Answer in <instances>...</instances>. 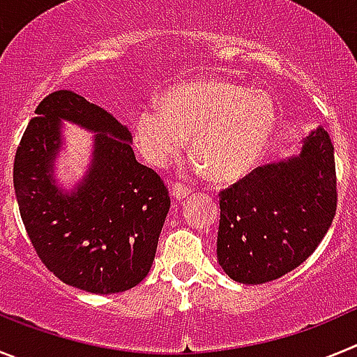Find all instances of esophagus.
I'll list each match as a JSON object with an SVG mask.
<instances>
[{
    "mask_svg": "<svg viewBox=\"0 0 357 357\" xmlns=\"http://www.w3.org/2000/svg\"><path fill=\"white\" fill-rule=\"evenodd\" d=\"M172 193L176 200H182V198H185L191 195V189H189L188 185L182 184V182H175V184L172 185Z\"/></svg>",
    "mask_w": 357,
    "mask_h": 357,
    "instance_id": "34e87169",
    "label": "esophagus"
}]
</instances>
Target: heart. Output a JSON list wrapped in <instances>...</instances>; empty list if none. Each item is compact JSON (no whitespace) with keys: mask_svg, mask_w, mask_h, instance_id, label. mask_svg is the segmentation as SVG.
<instances>
[{"mask_svg":"<svg viewBox=\"0 0 357 357\" xmlns=\"http://www.w3.org/2000/svg\"><path fill=\"white\" fill-rule=\"evenodd\" d=\"M275 105L264 93L225 80H197L172 87L160 107L139 110L134 139L144 159L164 168L191 137L195 168L214 182H234L257 166L273 130Z\"/></svg>","mask_w":357,"mask_h":357,"instance_id":"heart-1","label":"heart"}]
</instances>
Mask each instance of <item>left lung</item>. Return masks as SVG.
Instances as JSON below:
<instances>
[{"mask_svg": "<svg viewBox=\"0 0 357 357\" xmlns=\"http://www.w3.org/2000/svg\"><path fill=\"white\" fill-rule=\"evenodd\" d=\"M336 206L334 146L317 128L298 157L255 168L220 191L218 261L243 284L279 279L317 250Z\"/></svg>", "mask_w": 357, "mask_h": 357, "instance_id": "1", "label": "left lung"}]
</instances>
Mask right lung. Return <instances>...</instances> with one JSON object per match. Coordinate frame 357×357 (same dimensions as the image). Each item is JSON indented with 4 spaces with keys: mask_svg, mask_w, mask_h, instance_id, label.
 Masks as SVG:
<instances>
[{
    "mask_svg": "<svg viewBox=\"0 0 357 357\" xmlns=\"http://www.w3.org/2000/svg\"><path fill=\"white\" fill-rule=\"evenodd\" d=\"M62 119L98 132L90 172L71 195L51 175ZM130 143L125 125L73 91L44 98L21 137L14 159L19 213L39 259L66 284L109 295L150 272L172 200Z\"/></svg>",
    "mask_w": 357,
    "mask_h": 357,
    "instance_id": "add662e5",
    "label": "right lung"
}]
</instances>
